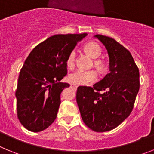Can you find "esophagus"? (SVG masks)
Masks as SVG:
<instances>
[{
  "label": "esophagus",
  "mask_w": 154,
  "mask_h": 154,
  "mask_svg": "<svg viewBox=\"0 0 154 154\" xmlns=\"http://www.w3.org/2000/svg\"><path fill=\"white\" fill-rule=\"evenodd\" d=\"M71 86L74 89H77V87H78V85H75V84H72V85H71Z\"/></svg>",
  "instance_id": "obj_1"
}]
</instances>
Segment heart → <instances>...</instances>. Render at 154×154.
<instances>
[{
  "label": "heart",
  "instance_id": "obj_1",
  "mask_svg": "<svg viewBox=\"0 0 154 154\" xmlns=\"http://www.w3.org/2000/svg\"><path fill=\"white\" fill-rule=\"evenodd\" d=\"M84 51L92 58H96L93 61L94 66L99 72H104L107 69L106 64L99 58L101 55V48L95 42H89L84 45ZM75 51H72L69 54L66 59V64L69 68H73L75 64ZM97 79V73L95 70L75 71L69 75V80L75 85H85L95 82Z\"/></svg>",
  "mask_w": 154,
  "mask_h": 154
}]
</instances>
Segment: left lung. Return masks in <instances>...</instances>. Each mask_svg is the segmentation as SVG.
Returning a JSON list of instances; mask_svg holds the SVG:
<instances>
[{"instance_id": "8db88e82", "label": "left lung", "mask_w": 154, "mask_h": 154, "mask_svg": "<svg viewBox=\"0 0 154 154\" xmlns=\"http://www.w3.org/2000/svg\"><path fill=\"white\" fill-rule=\"evenodd\" d=\"M95 37L106 48L109 73L93 87L79 86L76 101L85 124L95 132H106L131 113L140 89V72L126 48L109 37Z\"/></svg>"}]
</instances>
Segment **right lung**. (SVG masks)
<instances>
[{
	"instance_id": "obj_1",
	"label": "right lung",
	"mask_w": 154,
	"mask_h": 154,
	"mask_svg": "<svg viewBox=\"0 0 154 154\" xmlns=\"http://www.w3.org/2000/svg\"><path fill=\"white\" fill-rule=\"evenodd\" d=\"M86 33L55 35L36 46L20 72L15 92L17 117L31 132L47 129L56 119L60 95L69 84L66 59Z\"/></svg>"
}]
</instances>
